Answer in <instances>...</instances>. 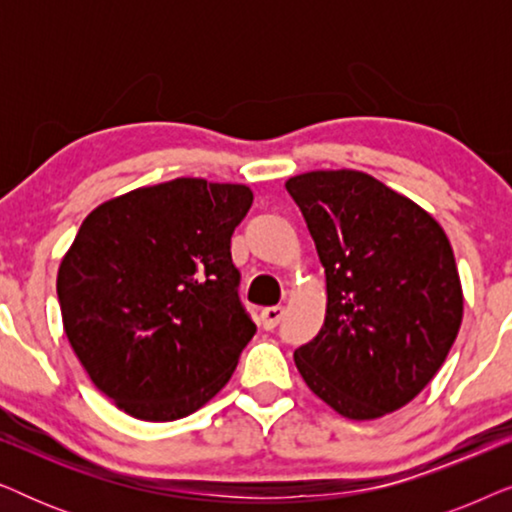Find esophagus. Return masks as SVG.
I'll return each mask as SVG.
<instances>
[{"label": "esophagus", "mask_w": 512, "mask_h": 512, "mask_svg": "<svg viewBox=\"0 0 512 512\" xmlns=\"http://www.w3.org/2000/svg\"><path fill=\"white\" fill-rule=\"evenodd\" d=\"M284 317V307L282 305H272V307H265L261 312V326L265 331H272V328H277L279 321Z\"/></svg>", "instance_id": "esophagus-1"}]
</instances>
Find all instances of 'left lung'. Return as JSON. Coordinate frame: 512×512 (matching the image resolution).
<instances>
[{
	"mask_svg": "<svg viewBox=\"0 0 512 512\" xmlns=\"http://www.w3.org/2000/svg\"><path fill=\"white\" fill-rule=\"evenodd\" d=\"M286 191L326 272V319L293 352L307 387L349 419L410 403L443 366L464 296L431 214L356 170L291 177Z\"/></svg>",
	"mask_w": 512,
	"mask_h": 512,
	"instance_id": "left-lung-1",
	"label": "left lung"
}]
</instances>
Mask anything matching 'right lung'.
Instances as JSON below:
<instances>
[{
  "instance_id": "obj_1",
  "label": "right lung",
  "mask_w": 512,
  "mask_h": 512,
  "mask_svg": "<svg viewBox=\"0 0 512 512\" xmlns=\"http://www.w3.org/2000/svg\"><path fill=\"white\" fill-rule=\"evenodd\" d=\"M254 195L174 179L104 202L58 270L69 345L95 387L144 422L202 408L230 380L256 324L230 237Z\"/></svg>"
}]
</instances>
